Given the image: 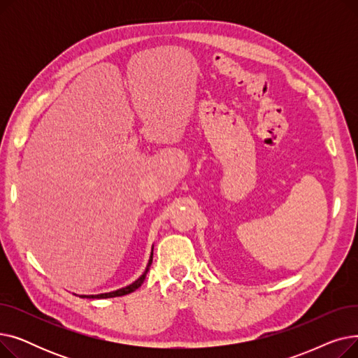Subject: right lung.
<instances>
[{
	"label": "right lung",
	"instance_id": "obj_1",
	"mask_svg": "<svg viewBox=\"0 0 358 358\" xmlns=\"http://www.w3.org/2000/svg\"><path fill=\"white\" fill-rule=\"evenodd\" d=\"M152 257H154V247H152V251H150V257H149V261L146 264V268L145 271L142 273V275L135 280L134 283L126 286V287H122V289H117V290H113V292H108V293H100V294H80V297H87V299H108V297H117V296H124V294H129L131 292H135L138 287L142 286V283L145 281V277L149 271V267L150 264H152Z\"/></svg>",
	"mask_w": 358,
	"mask_h": 358
}]
</instances>
